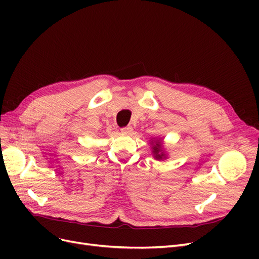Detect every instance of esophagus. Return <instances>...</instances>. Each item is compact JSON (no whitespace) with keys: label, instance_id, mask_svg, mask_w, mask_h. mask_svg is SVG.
Wrapping results in <instances>:
<instances>
[{"label":"esophagus","instance_id":"34e87169","mask_svg":"<svg viewBox=\"0 0 259 259\" xmlns=\"http://www.w3.org/2000/svg\"><path fill=\"white\" fill-rule=\"evenodd\" d=\"M121 132L123 133V134H131V133L133 132V127L132 126L123 127V128H121Z\"/></svg>","mask_w":259,"mask_h":259}]
</instances>
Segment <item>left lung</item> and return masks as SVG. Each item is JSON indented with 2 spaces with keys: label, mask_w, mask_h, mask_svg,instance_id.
Masks as SVG:
<instances>
[{
  "label": "left lung",
  "mask_w": 259,
  "mask_h": 259,
  "mask_svg": "<svg viewBox=\"0 0 259 259\" xmlns=\"http://www.w3.org/2000/svg\"><path fill=\"white\" fill-rule=\"evenodd\" d=\"M153 144V142H151ZM152 153L154 159L156 160H163L166 159V155L164 153V151L162 150V145H161V140L156 139L154 140V145H152Z\"/></svg>",
  "instance_id": "1"
}]
</instances>
